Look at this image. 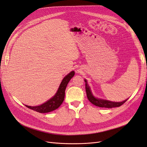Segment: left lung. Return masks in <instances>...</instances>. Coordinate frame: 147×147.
Wrapping results in <instances>:
<instances>
[{
  "label": "left lung",
  "instance_id": "obj_1",
  "mask_svg": "<svg viewBox=\"0 0 147 147\" xmlns=\"http://www.w3.org/2000/svg\"><path fill=\"white\" fill-rule=\"evenodd\" d=\"M86 82L85 84V88H86V95L88 100L91 102L92 104H94L96 106L99 107H105V108H113V107H119L122 105L124 103L127 101L126 99L125 100H124L123 102H112V101H109V100H103V99H97L94 97L92 96V93L91 92L90 88L88 86V84L86 83V80H85Z\"/></svg>",
  "mask_w": 147,
  "mask_h": 147
}]
</instances>
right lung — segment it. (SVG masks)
<instances>
[{
  "label": "right lung",
  "mask_w": 147,
  "mask_h": 147,
  "mask_svg": "<svg viewBox=\"0 0 147 147\" xmlns=\"http://www.w3.org/2000/svg\"><path fill=\"white\" fill-rule=\"evenodd\" d=\"M74 71H72V72H70L67 75H66L63 80V81H62L56 94L53 96L51 99L46 102L45 103H44L42 105L39 106H26L28 108L31 110H33L34 111H36V112L39 113H48L56 110V109L58 108L63 102L65 96V88L67 87V85L68 83L70 80V79L74 76Z\"/></svg>",
  "instance_id": "right-lung-1"
}]
</instances>
